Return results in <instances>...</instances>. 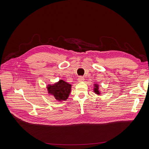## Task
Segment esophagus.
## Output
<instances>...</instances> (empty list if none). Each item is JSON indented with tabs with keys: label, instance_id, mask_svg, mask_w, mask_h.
Wrapping results in <instances>:
<instances>
[{
	"label": "esophagus",
	"instance_id": "34e87169",
	"mask_svg": "<svg viewBox=\"0 0 149 149\" xmlns=\"http://www.w3.org/2000/svg\"><path fill=\"white\" fill-rule=\"evenodd\" d=\"M84 78L83 77H79L78 78V82H82V81H84Z\"/></svg>",
	"mask_w": 149,
	"mask_h": 149
}]
</instances>
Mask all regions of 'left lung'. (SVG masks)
Returning a JSON list of instances; mask_svg holds the SVG:
<instances>
[{
    "instance_id": "8db88e82",
    "label": "left lung",
    "mask_w": 149,
    "mask_h": 149,
    "mask_svg": "<svg viewBox=\"0 0 149 149\" xmlns=\"http://www.w3.org/2000/svg\"><path fill=\"white\" fill-rule=\"evenodd\" d=\"M94 86V88H93L94 93H95V94H96L98 95H101V91L100 90L99 84H98L97 83L94 84V86Z\"/></svg>"
}]
</instances>
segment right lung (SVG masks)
I'll return each mask as SVG.
<instances>
[{
    "label": "right lung",
    "mask_w": 149,
    "mask_h": 149,
    "mask_svg": "<svg viewBox=\"0 0 149 149\" xmlns=\"http://www.w3.org/2000/svg\"><path fill=\"white\" fill-rule=\"evenodd\" d=\"M72 85L62 79L53 84H48L47 88L48 93L54 97L55 100L59 102L66 101L71 91Z\"/></svg>",
    "instance_id": "obj_1"
}]
</instances>
